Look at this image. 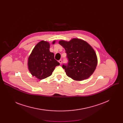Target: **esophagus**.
<instances>
[{
  "label": "esophagus",
  "mask_w": 123,
  "mask_h": 123,
  "mask_svg": "<svg viewBox=\"0 0 123 123\" xmlns=\"http://www.w3.org/2000/svg\"><path fill=\"white\" fill-rule=\"evenodd\" d=\"M59 62L60 64L61 65V64H62V60H59Z\"/></svg>",
  "instance_id": "1"
}]
</instances>
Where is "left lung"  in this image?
Segmentation results:
<instances>
[{"label":"left lung","instance_id":"left-lung-1","mask_svg":"<svg viewBox=\"0 0 123 123\" xmlns=\"http://www.w3.org/2000/svg\"><path fill=\"white\" fill-rule=\"evenodd\" d=\"M59 44L65 49L68 59L67 65H63L66 75L76 81H82L91 76L98 63L94 49L85 41L73 38L69 41L61 40Z\"/></svg>","mask_w":123,"mask_h":123}]
</instances>
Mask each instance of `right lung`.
Segmentation results:
<instances>
[{
	"label": "right lung",
	"instance_id": "add662e5",
	"mask_svg": "<svg viewBox=\"0 0 123 123\" xmlns=\"http://www.w3.org/2000/svg\"><path fill=\"white\" fill-rule=\"evenodd\" d=\"M55 43L53 41V44ZM48 42L41 41L32 50L28 59V67L33 76L42 80L51 76L56 66L60 65L54 59V54L50 51Z\"/></svg>",
	"mask_w": 123,
	"mask_h": 123
}]
</instances>
